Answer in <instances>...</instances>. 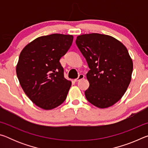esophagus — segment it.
I'll return each instance as SVG.
<instances>
[{
    "mask_svg": "<svg viewBox=\"0 0 148 148\" xmlns=\"http://www.w3.org/2000/svg\"><path fill=\"white\" fill-rule=\"evenodd\" d=\"M84 75L83 74H80L79 76H78V77H77L76 79H74V82H78L79 80H80V79H84Z\"/></svg>",
    "mask_w": 148,
    "mask_h": 148,
    "instance_id": "esophagus-1",
    "label": "esophagus"
}]
</instances>
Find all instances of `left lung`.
<instances>
[{
    "mask_svg": "<svg viewBox=\"0 0 148 148\" xmlns=\"http://www.w3.org/2000/svg\"><path fill=\"white\" fill-rule=\"evenodd\" d=\"M76 44L86 58L89 87L85 95L94 106L105 108L121 99L131 80L133 63L121 42L108 35L82 34Z\"/></svg>",
    "mask_w": 148,
    "mask_h": 148,
    "instance_id": "left-lung-1",
    "label": "left lung"
}]
</instances>
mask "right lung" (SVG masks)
<instances>
[{
  "label": "right lung",
  "instance_id": "obj_1",
  "mask_svg": "<svg viewBox=\"0 0 148 148\" xmlns=\"http://www.w3.org/2000/svg\"><path fill=\"white\" fill-rule=\"evenodd\" d=\"M73 36L52 34L34 40L19 55L16 73L27 97L37 106L51 110L66 98L72 83L64 78L59 60L71 47Z\"/></svg>",
  "mask_w": 148,
  "mask_h": 148
}]
</instances>
